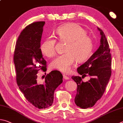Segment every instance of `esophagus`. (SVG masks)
I'll use <instances>...</instances> for the list:
<instances>
[{
    "label": "esophagus",
    "mask_w": 123,
    "mask_h": 123,
    "mask_svg": "<svg viewBox=\"0 0 123 123\" xmlns=\"http://www.w3.org/2000/svg\"><path fill=\"white\" fill-rule=\"evenodd\" d=\"M63 79H65V80H69V77L68 76H67L65 75H63Z\"/></svg>",
    "instance_id": "1"
}]
</instances>
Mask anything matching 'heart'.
Here are the masks:
<instances>
[{"label":"heart","mask_w":123,"mask_h":123,"mask_svg":"<svg viewBox=\"0 0 123 123\" xmlns=\"http://www.w3.org/2000/svg\"><path fill=\"white\" fill-rule=\"evenodd\" d=\"M58 37L62 41H66L64 54L60 55L50 63L51 68L63 73L70 70L75 61H86L92 54L93 44L92 39L86 35V31L77 24L69 23L62 25L56 30ZM56 40L48 37L42 42L40 50L42 54L51 58L56 54Z\"/></svg>","instance_id":"b5f03b06"}]
</instances>
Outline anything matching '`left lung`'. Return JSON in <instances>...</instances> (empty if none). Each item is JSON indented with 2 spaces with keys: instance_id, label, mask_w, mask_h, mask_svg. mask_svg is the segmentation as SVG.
Masks as SVG:
<instances>
[{
  "instance_id": "left-lung-1",
  "label": "left lung",
  "mask_w": 123,
  "mask_h": 123,
  "mask_svg": "<svg viewBox=\"0 0 123 123\" xmlns=\"http://www.w3.org/2000/svg\"><path fill=\"white\" fill-rule=\"evenodd\" d=\"M97 29L101 35L99 48L77 68V72L82 77H71L77 86L75 103L82 109L92 107L101 98L111 75V55L108 40L104 32L99 28ZM87 74L91 79L84 82L81 78Z\"/></svg>"
}]
</instances>
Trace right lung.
I'll use <instances>...</instances> for the list:
<instances>
[{"instance_id": "right-lung-1", "label": "right lung", "mask_w": 123, "mask_h": 123, "mask_svg": "<svg viewBox=\"0 0 123 123\" xmlns=\"http://www.w3.org/2000/svg\"><path fill=\"white\" fill-rule=\"evenodd\" d=\"M44 24L38 21L26 27L17 40L14 54L18 86L26 99L40 109L52 105L55 89L63 82V76L57 70L47 75L43 83L37 81L38 71L47 70L40 48Z\"/></svg>"}]
</instances>
